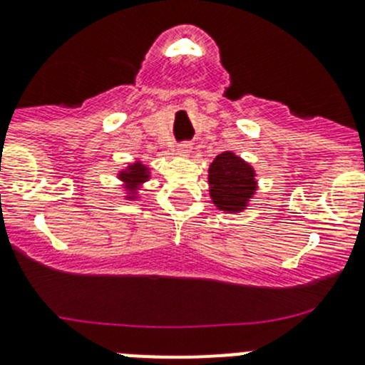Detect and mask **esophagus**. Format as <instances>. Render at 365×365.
<instances>
[{
	"label": "esophagus",
	"instance_id": "34e87169",
	"mask_svg": "<svg viewBox=\"0 0 365 365\" xmlns=\"http://www.w3.org/2000/svg\"><path fill=\"white\" fill-rule=\"evenodd\" d=\"M178 154H183V156H189L190 154V150H192V143H189V142H183V143H180L178 145Z\"/></svg>",
	"mask_w": 365,
	"mask_h": 365
}]
</instances>
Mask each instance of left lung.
<instances>
[{"instance_id":"left-lung-1","label":"left lung","mask_w":365,"mask_h":365,"mask_svg":"<svg viewBox=\"0 0 365 365\" xmlns=\"http://www.w3.org/2000/svg\"><path fill=\"white\" fill-rule=\"evenodd\" d=\"M211 196L222 211L244 209L256 189L255 170L232 153L218 154L209 169Z\"/></svg>"}]
</instances>
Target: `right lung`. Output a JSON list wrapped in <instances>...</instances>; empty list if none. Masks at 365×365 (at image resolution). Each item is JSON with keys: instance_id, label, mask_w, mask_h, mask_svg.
Masks as SVG:
<instances>
[{"instance_id": "add662e5", "label": "right lung", "mask_w": 365, "mask_h": 365, "mask_svg": "<svg viewBox=\"0 0 365 365\" xmlns=\"http://www.w3.org/2000/svg\"><path fill=\"white\" fill-rule=\"evenodd\" d=\"M145 178H147L145 167L140 165V163H136V165H130L129 173L121 175V180H125V182H130V183H140V182H143Z\"/></svg>"}]
</instances>
